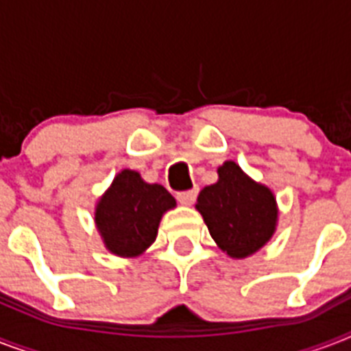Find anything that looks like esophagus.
Returning <instances> with one entry per match:
<instances>
[{"mask_svg":"<svg viewBox=\"0 0 351 351\" xmlns=\"http://www.w3.org/2000/svg\"><path fill=\"white\" fill-rule=\"evenodd\" d=\"M198 191L197 189H189V191H182V193H176V200L184 206H191L195 202V198H197Z\"/></svg>","mask_w":351,"mask_h":351,"instance_id":"34e87169","label":"esophagus"}]
</instances>
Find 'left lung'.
<instances>
[{"mask_svg": "<svg viewBox=\"0 0 351 351\" xmlns=\"http://www.w3.org/2000/svg\"><path fill=\"white\" fill-rule=\"evenodd\" d=\"M195 208L217 245L231 258L256 253L277 230L278 209L271 189L231 160L219 167V180L200 191Z\"/></svg>", "mask_w": 351, "mask_h": 351, "instance_id": "1", "label": "left lung"}]
</instances>
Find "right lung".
<instances>
[{"label": "right lung", "instance_id": "obj_1", "mask_svg": "<svg viewBox=\"0 0 351 351\" xmlns=\"http://www.w3.org/2000/svg\"><path fill=\"white\" fill-rule=\"evenodd\" d=\"M176 206L167 189L143 182L140 173L120 171L96 204L95 222L112 255L138 256L153 244L160 220Z\"/></svg>", "mask_w": 351, "mask_h": 351}]
</instances>
